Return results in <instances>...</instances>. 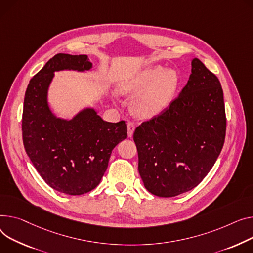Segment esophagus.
Here are the masks:
<instances>
[{"mask_svg":"<svg viewBox=\"0 0 253 253\" xmlns=\"http://www.w3.org/2000/svg\"><path fill=\"white\" fill-rule=\"evenodd\" d=\"M134 130H135V124L132 123V122H128L127 123V134H128V137H132Z\"/></svg>","mask_w":253,"mask_h":253,"instance_id":"obj_1","label":"esophagus"}]
</instances>
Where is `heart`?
Wrapping results in <instances>:
<instances>
[{
    "instance_id": "heart-1",
    "label": "heart",
    "mask_w": 253,
    "mask_h": 253,
    "mask_svg": "<svg viewBox=\"0 0 253 253\" xmlns=\"http://www.w3.org/2000/svg\"><path fill=\"white\" fill-rule=\"evenodd\" d=\"M178 85L175 70L154 66L121 83L117 91L122 95L136 94L131 102L132 112L141 119H149L170 105Z\"/></svg>"
}]
</instances>
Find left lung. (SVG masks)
Segmentation results:
<instances>
[{
	"mask_svg": "<svg viewBox=\"0 0 253 253\" xmlns=\"http://www.w3.org/2000/svg\"><path fill=\"white\" fill-rule=\"evenodd\" d=\"M225 135L221 83L194 58L191 74L179 96L133 134L144 187L161 197H173L193 189L220 156Z\"/></svg>",
	"mask_w": 253,
	"mask_h": 253,
	"instance_id": "8db88e82",
	"label": "left lung"
}]
</instances>
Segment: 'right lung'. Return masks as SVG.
I'll return each mask as SVG.
<instances>
[{"label": "right lung", "instance_id": "add662e5", "mask_svg": "<svg viewBox=\"0 0 253 253\" xmlns=\"http://www.w3.org/2000/svg\"><path fill=\"white\" fill-rule=\"evenodd\" d=\"M92 70L86 55L58 54L32 77L27 86L22 115L26 154L44 182L53 189L81 195L102 180L115 146L127 137L124 121H104L92 107L71 119L58 117L48 105V89L55 72Z\"/></svg>", "mask_w": 253, "mask_h": 253}]
</instances>
